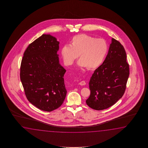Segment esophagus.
Here are the masks:
<instances>
[{"label": "esophagus", "instance_id": "1", "mask_svg": "<svg viewBox=\"0 0 148 148\" xmlns=\"http://www.w3.org/2000/svg\"><path fill=\"white\" fill-rule=\"evenodd\" d=\"M79 85L84 86V85H86V82L85 81H82V82H79Z\"/></svg>", "mask_w": 148, "mask_h": 148}]
</instances>
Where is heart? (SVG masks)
Here are the masks:
<instances>
[{"mask_svg":"<svg viewBox=\"0 0 148 148\" xmlns=\"http://www.w3.org/2000/svg\"><path fill=\"white\" fill-rule=\"evenodd\" d=\"M108 45L102 38H96L82 34L74 36L70 45L64 44L61 49V54L66 65L73 64L79 55L77 65L82 68L94 69L101 65L107 54Z\"/></svg>","mask_w":148,"mask_h":148,"instance_id":"heart-1","label":"heart"}]
</instances>
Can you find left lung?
<instances>
[{
	"instance_id": "8db88e82",
	"label": "left lung",
	"mask_w": 148,
	"mask_h": 148,
	"mask_svg": "<svg viewBox=\"0 0 148 148\" xmlns=\"http://www.w3.org/2000/svg\"><path fill=\"white\" fill-rule=\"evenodd\" d=\"M129 74L124 48L112 38L107 56L90 79V95L86 101V104L98 110L113 105L124 94Z\"/></svg>"
}]
</instances>
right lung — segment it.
I'll list each match as a JSON object with an SVG mask.
<instances>
[{
  "mask_svg": "<svg viewBox=\"0 0 148 148\" xmlns=\"http://www.w3.org/2000/svg\"><path fill=\"white\" fill-rule=\"evenodd\" d=\"M60 42L43 34L28 45L21 65L20 78L28 101L41 110L51 112L63 103L66 94L59 62Z\"/></svg>",
  "mask_w": 148,
  "mask_h": 148,
  "instance_id": "obj_1",
  "label": "right lung"
}]
</instances>
